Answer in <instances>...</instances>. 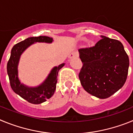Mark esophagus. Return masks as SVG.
I'll return each instance as SVG.
<instances>
[{"label":"esophagus","instance_id":"1","mask_svg":"<svg viewBox=\"0 0 133 133\" xmlns=\"http://www.w3.org/2000/svg\"><path fill=\"white\" fill-rule=\"evenodd\" d=\"M74 57H77V55L75 53V52H72V53L70 54L69 56V58H74Z\"/></svg>","mask_w":133,"mask_h":133}]
</instances>
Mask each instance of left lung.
Segmentation results:
<instances>
[{
	"label": "left lung",
	"mask_w": 133,
	"mask_h": 133,
	"mask_svg": "<svg viewBox=\"0 0 133 133\" xmlns=\"http://www.w3.org/2000/svg\"><path fill=\"white\" fill-rule=\"evenodd\" d=\"M101 37L93 46L78 50L83 64L78 77L87 92L107 98L126 82L129 58L119 41Z\"/></svg>",
	"instance_id": "8db88e82"
}]
</instances>
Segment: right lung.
Here are the masks:
<instances>
[{
  "instance_id": "obj_1",
  "label": "right lung",
  "mask_w": 133,
  "mask_h": 133,
  "mask_svg": "<svg viewBox=\"0 0 133 133\" xmlns=\"http://www.w3.org/2000/svg\"><path fill=\"white\" fill-rule=\"evenodd\" d=\"M52 41V38L49 36L29 37L16 44L12 49L11 55L7 63V73L9 75L10 87L15 93L18 94L29 103L40 104L45 102L52 97L56 90L58 70L63 67L64 64L63 63L54 68L46 81L39 87L29 88L21 84L18 78L17 66L20 56L23 51L32 43L36 42L51 43Z\"/></svg>"
}]
</instances>
